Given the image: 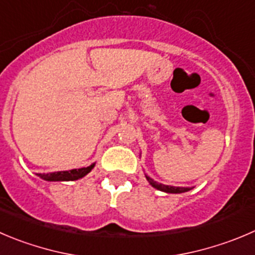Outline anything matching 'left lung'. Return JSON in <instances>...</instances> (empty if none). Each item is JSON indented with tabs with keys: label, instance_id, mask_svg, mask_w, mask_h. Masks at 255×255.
Instances as JSON below:
<instances>
[{
	"label": "left lung",
	"instance_id": "1",
	"mask_svg": "<svg viewBox=\"0 0 255 255\" xmlns=\"http://www.w3.org/2000/svg\"><path fill=\"white\" fill-rule=\"evenodd\" d=\"M145 176H146V180L149 181L150 185H151L152 188L157 189V190H160V191H164V193L179 194V193H185V191H189L193 189V188H183V186L164 185V184H160V183H156V181H154L151 178H150V176H147V175H145Z\"/></svg>",
	"mask_w": 255,
	"mask_h": 255
}]
</instances>
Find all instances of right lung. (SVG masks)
<instances>
[{
  "label": "right lung",
  "mask_w": 255,
  "mask_h": 255,
  "mask_svg": "<svg viewBox=\"0 0 255 255\" xmlns=\"http://www.w3.org/2000/svg\"><path fill=\"white\" fill-rule=\"evenodd\" d=\"M95 164L87 166V168L81 169H72L69 171H56V173H47V174H37L41 179L47 181H72L77 180V179L84 178L85 175L93 170Z\"/></svg>",
  "instance_id": "1"
}]
</instances>
